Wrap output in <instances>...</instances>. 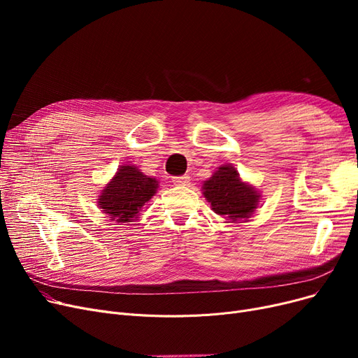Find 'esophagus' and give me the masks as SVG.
Masks as SVG:
<instances>
[{
  "instance_id": "esophagus-1",
  "label": "esophagus",
  "mask_w": 358,
  "mask_h": 358,
  "mask_svg": "<svg viewBox=\"0 0 358 358\" xmlns=\"http://www.w3.org/2000/svg\"><path fill=\"white\" fill-rule=\"evenodd\" d=\"M190 181V177L189 176H181V177H174L173 178V182L176 185H187Z\"/></svg>"
}]
</instances>
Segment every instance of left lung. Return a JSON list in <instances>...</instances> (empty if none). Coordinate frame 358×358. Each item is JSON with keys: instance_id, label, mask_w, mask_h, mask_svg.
I'll return each instance as SVG.
<instances>
[{"instance_id": "8db88e82", "label": "left lung", "mask_w": 358, "mask_h": 358, "mask_svg": "<svg viewBox=\"0 0 358 358\" xmlns=\"http://www.w3.org/2000/svg\"><path fill=\"white\" fill-rule=\"evenodd\" d=\"M201 192L212 210L229 223L247 222L255 213L261 199L258 189L243 181L231 164L220 165L210 178L203 181Z\"/></svg>"}]
</instances>
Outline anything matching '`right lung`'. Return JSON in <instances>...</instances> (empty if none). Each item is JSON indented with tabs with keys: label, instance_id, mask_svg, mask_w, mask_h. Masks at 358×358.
Wrapping results in <instances>:
<instances>
[{
	"label": "right lung",
	"instance_id": "obj_1",
	"mask_svg": "<svg viewBox=\"0 0 358 358\" xmlns=\"http://www.w3.org/2000/svg\"><path fill=\"white\" fill-rule=\"evenodd\" d=\"M158 187L155 177L145 176L136 165L123 164L103 187L97 206L117 223L134 222L145 203L155 196Z\"/></svg>",
	"mask_w": 358,
	"mask_h": 358
}]
</instances>
